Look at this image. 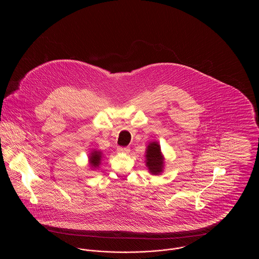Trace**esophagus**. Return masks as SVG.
<instances>
[{
  "mask_svg": "<svg viewBox=\"0 0 259 259\" xmlns=\"http://www.w3.org/2000/svg\"><path fill=\"white\" fill-rule=\"evenodd\" d=\"M117 151L120 152V153H128L130 151V148H123V147H118L117 148Z\"/></svg>",
  "mask_w": 259,
  "mask_h": 259,
  "instance_id": "esophagus-1",
  "label": "esophagus"
}]
</instances>
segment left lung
<instances>
[{
    "mask_svg": "<svg viewBox=\"0 0 259 259\" xmlns=\"http://www.w3.org/2000/svg\"><path fill=\"white\" fill-rule=\"evenodd\" d=\"M146 165L151 175H159L163 172L164 157L157 142H151L148 144L146 151Z\"/></svg>",
    "mask_w": 259,
    "mask_h": 259,
    "instance_id": "1",
    "label": "left lung"
}]
</instances>
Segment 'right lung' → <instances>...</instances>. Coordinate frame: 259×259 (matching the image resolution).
Segmentation results:
<instances>
[{
	"mask_svg": "<svg viewBox=\"0 0 259 259\" xmlns=\"http://www.w3.org/2000/svg\"><path fill=\"white\" fill-rule=\"evenodd\" d=\"M101 159H102V152L100 150L94 149L89 155V164L93 169H95L101 164Z\"/></svg>",
	"mask_w": 259,
	"mask_h": 259,
	"instance_id": "add662e5",
	"label": "right lung"
}]
</instances>
